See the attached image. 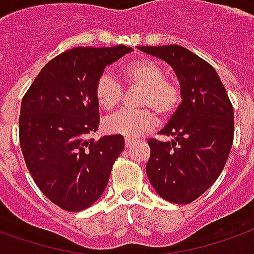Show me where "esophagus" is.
I'll return each instance as SVG.
<instances>
[{
  "label": "esophagus",
  "mask_w": 254,
  "mask_h": 254,
  "mask_svg": "<svg viewBox=\"0 0 254 254\" xmlns=\"http://www.w3.org/2000/svg\"><path fill=\"white\" fill-rule=\"evenodd\" d=\"M136 142V138H133V137H125V145L130 146L133 145Z\"/></svg>",
  "instance_id": "1"
}]
</instances>
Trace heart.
<instances>
[{
  "mask_svg": "<svg viewBox=\"0 0 254 254\" xmlns=\"http://www.w3.org/2000/svg\"><path fill=\"white\" fill-rule=\"evenodd\" d=\"M127 86H138L142 91L138 103L142 109H122L103 122L110 134L137 137L155 127L156 110L161 117L172 116L182 102V89L174 80L165 78L164 67L153 59L129 62L121 69ZM124 97V87L112 75H101L95 84V98L105 110L117 108Z\"/></svg>",
  "mask_w": 254,
  "mask_h": 254,
  "instance_id": "obj_1",
  "label": "heart"
}]
</instances>
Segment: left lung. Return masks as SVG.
<instances>
[{"label": "left lung", "mask_w": 254, "mask_h": 254, "mask_svg": "<svg viewBox=\"0 0 254 254\" xmlns=\"http://www.w3.org/2000/svg\"><path fill=\"white\" fill-rule=\"evenodd\" d=\"M174 68L182 103L160 134L149 138L148 179L161 198L187 204L206 192L226 164L234 137V113L217 71L185 47H138Z\"/></svg>", "instance_id": "obj_1"}]
</instances>
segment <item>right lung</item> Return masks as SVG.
<instances>
[{
  "label": "right lung",
  "instance_id": "obj_1",
  "mask_svg": "<svg viewBox=\"0 0 254 254\" xmlns=\"http://www.w3.org/2000/svg\"><path fill=\"white\" fill-rule=\"evenodd\" d=\"M132 48L76 47L47 63L21 101L18 136L41 192L65 211L101 198L125 141L121 134L87 138L99 124L95 84L106 65Z\"/></svg>",
  "mask_w": 254,
  "mask_h": 254
}]
</instances>
